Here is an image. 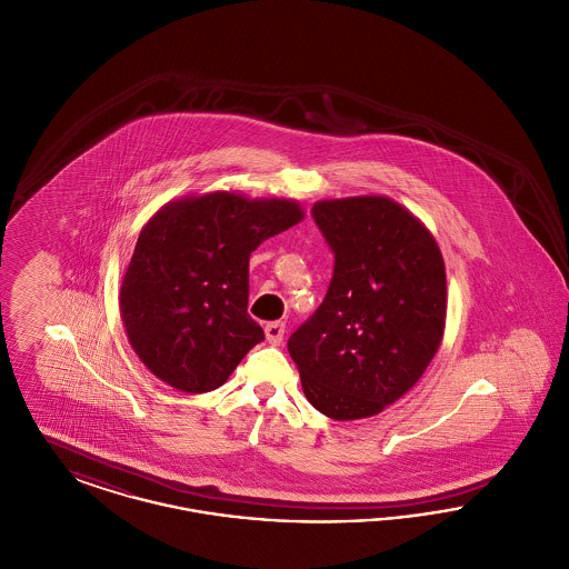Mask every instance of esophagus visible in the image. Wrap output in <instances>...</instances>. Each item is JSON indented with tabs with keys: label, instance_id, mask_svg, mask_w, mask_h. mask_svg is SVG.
Listing matches in <instances>:
<instances>
[{
	"label": "esophagus",
	"instance_id": "34e87169",
	"mask_svg": "<svg viewBox=\"0 0 569 569\" xmlns=\"http://www.w3.org/2000/svg\"><path fill=\"white\" fill-rule=\"evenodd\" d=\"M264 332H267V341L271 346H279L283 341V335H286V325L283 322H271V325H267Z\"/></svg>",
	"mask_w": 569,
	"mask_h": 569
}]
</instances>
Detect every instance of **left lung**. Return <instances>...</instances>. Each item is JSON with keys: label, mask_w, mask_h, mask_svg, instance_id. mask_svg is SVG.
<instances>
[{"label": "left lung", "mask_w": 569, "mask_h": 569, "mask_svg": "<svg viewBox=\"0 0 569 569\" xmlns=\"http://www.w3.org/2000/svg\"><path fill=\"white\" fill-rule=\"evenodd\" d=\"M335 253L318 311L288 339L307 401L332 420L371 418L422 378L446 328V264L429 228L388 196L320 200Z\"/></svg>", "instance_id": "obj_1"}]
</instances>
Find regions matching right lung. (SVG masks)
I'll use <instances>...</instances> for the list:
<instances>
[{
	"mask_svg": "<svg viewBox=\"0 0 569 569\" xmlns=\"http://www.w3.org/2000/svg\"><path fill=\"white\" fill-rule=\"evenodd\" d=\"M302 217L290 198L219 190L172 200L142 226L119 307L156 378L191 395L216 390L264 341L247 313L249 256Z\"/></svg>",
	"mask_w": 569,
	"mask_h": 569,
	"instance_id": "obj_1",
	"label": "right lung"
}]
</instances>
